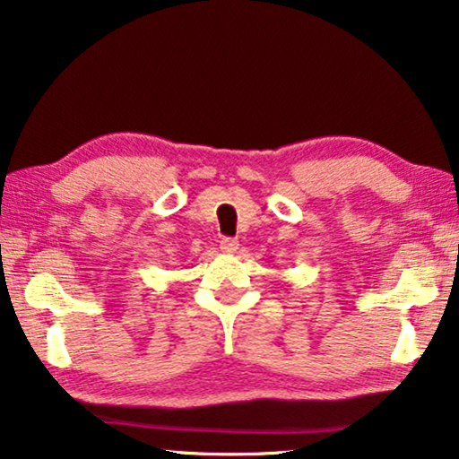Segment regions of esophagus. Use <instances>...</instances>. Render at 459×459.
Instances as JSON below:
<instances>
[{
	"instance_id": "esophagus-1",
	"label": "esophagus",
	"mask_w": 459,
	"mask_h": 459,
	"mask_svg": "<svg viewBox=\"0 0 459 459\" xmlns=\"http://www.w3.org/2000/svg\"><path fill=\"white\" fill-rule=\"evenodd\" d=\"M221 249L224 253H235L238 249V241H237V238H222Z\"/></svg>"
}]
</instances>
